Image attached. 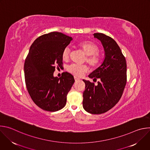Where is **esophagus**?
<instances>
[{
	"label": "esophagus",
	"mask_w": 150,
	"mask_h": 150,
	"mask_svg": "<svg viewBox=\"0 0 150 150\" xmlns=\"http://www.w3.org/2000/svg\"><path fill=\"white\" fill-rule=\"evenodd\" d=\"M74 79H75V81H79L80 79H79V78H78V77H76V76H74Z\"/></svg>",
	"instance_id": "esophagus-1"
}]
</instances>
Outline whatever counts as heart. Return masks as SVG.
Wrapping results in <instances>:
<instances>
[{
  "mask_svg": "<svg viewBox=\"0 0 150 150\" xmlns=\"http://www.w3.org/2000/svg\"><path fill=\"white\" fill-rule=\"evenodd\" d=\"M83 53L87 56L86 62L92 68H96L98 65L101 60V57L98 52V47L90 41H83L78 42L77 44ZM70 56V49L68 47L63 49L62 53V57L63 60H68ZM68 71L75 75L82 76L85 72L88 71V67L86 65H79L76 64H72L67 68Z\"/></svg>",
  "mask_w": 150,
  "mask_h": 150,
  "instance_id": "1",
  "label": "heart"
}]
</instances>
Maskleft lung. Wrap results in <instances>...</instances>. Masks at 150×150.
Segmentation results:
<instances>
[{
  "label": "left lung",
  "instance_id": "8db88e82",
  "mask_svg": "<svg viewBox=\"0 0 150 150\" xmlns=\"http://www.w3.org/2000/svg\"><path fill=\"white\" fill-rule=\"evenodd\" d=\"M104 47L105 57L101 65L88 77L98 79L97 85L84 80L83 108L91 114L108 112L120 99L126 83V62L117 44L110 37L103 33H94ZM93 79V81H94Z\"/></svg>",
  "mask_w": 150,
  "mask_h": 150
}]
</instances>
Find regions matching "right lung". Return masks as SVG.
Here are the masks:
<instances>
[{
  "instance_id": "right-lung-1",
  "label": "right lung",
  "mask_w": 150,
  "mask_h": 150,
  "mask_svg": "<svg viewBox=\"0 0 150 150\" xmlns=\"http://www.w3.org/2000/svg\"><path fill=\"white\" fill-rule=\"evenodd\" d=\"M72 40L59 32H52L38 37L30 47L24 63V75L28 92L41 109L56 112L63 108L67 96L75 82L66 72L54 77L55 67L62 65V53Z\"/></svg>"
}]
</instances>
